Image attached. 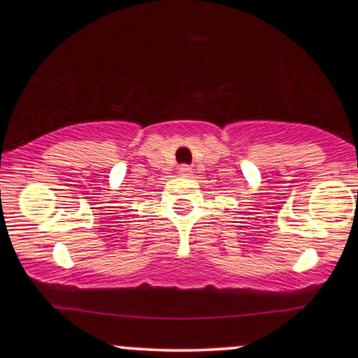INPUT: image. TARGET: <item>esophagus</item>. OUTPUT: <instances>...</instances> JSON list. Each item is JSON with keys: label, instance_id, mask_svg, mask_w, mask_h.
<instances>
[{"label": "esophagus", "instance_id": "1", "mask_svg": "<svg viewBox=\"0 0 358 358\" xmlns=\"http://www.w3.org/2000/svg\"><path fill=\"white\" fill-rule=\"evenodd\" d=\"M178 173H180V176H185V178H188V176H192V166L182 165L178 168Z\"/></svg>", "mask_w": 358, "mask_h": 358}]
</instances>
